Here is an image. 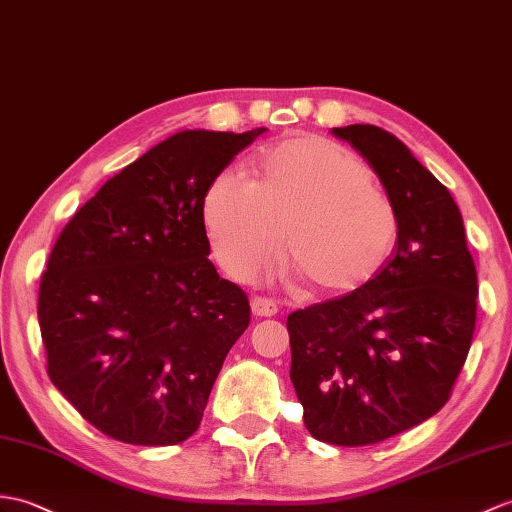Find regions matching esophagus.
<instances>
[{
	"label": "esophagus",
	"mask_w": 512,
	"mask_h": 512,
	"mask_svg": "<svg viewBox=\"0 0 512 512\" xmlns=\"http://www.w3.org/2000/svg\"><path fill=\"white\" fill-rule=\"evenodd\" d=\"M251 310L259 318H270L279 312V305L272 299H261V296H255V299L251 301Z\"/></svg>",
	"instance_id": "1"
}]
</instances>
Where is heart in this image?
Segmentation results:
<instances>
[{"label": "heart", "mask_w": 512, "mask_h": 512, "mask_svg": "<svg viewBox=\"0 0 512 512\" xmlns=\"http://www.w3.org/2000/svg\"><path fill=\"white\" fill-rule=\"evenodd\" d=\"M205 222L231 275L251 279L283 261L314 294L375 279L395 251L399 216L373 170L336 141L299 135L270 146L259 178L227 170L205 196Z\"/></svg>", "instance_id": "heart-1"}]
</instances>
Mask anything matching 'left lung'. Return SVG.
Returning <instances> with one entry per match:
<instances>
[{
    "label": "left lung",
    "mask_w": 512,
    "mask_h": 512,
    "mask_svg": "<svg viewBox=\"0 0 512 512\" xmlns=\"http://www.w3.org/2000/svg\"><path fill=\"white\" fill-rule=\"evenodd\" d=\"M371 165L399 216L395 253L362 288L288 316L290 379L318 441H386L441 410L467 360L478 275L449 189L373 124L331 128Z\"/></svg>",
    "instance_id": "1"
}]
</instances>
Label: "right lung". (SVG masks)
<instances>
[{
    "label": "right lung",
    "mask_w": 512,
    "mask_h": 512,
    "mask_svg": "<svg viewBox=\"0 0 512 512\" xmlns=\"http://www.w3.org/2000/svg\"><path fill=\"white\" fill-rule=\"evenodd\" d=\"M264 130H181L109 178L58 235L39 290L47 373L115 441H187L251 323L244 290L209 261L202 209L213 178Z\"/></svg>",
    "instance_id": "obj_1"
}]
</instances>
